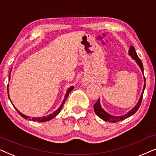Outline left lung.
I'll return each instance as SVG.
<instances>
[{
    "instance_id": "left-lung-1",
    "label": "left lung",
    "mask_w": 156,
    "mask_h": 156,
    "mask_svg": "<svg viewBox=\"0 0 156 156\" xmlns=\"http://www.w3.org/2000/svg\"><path fill=\"white\" fill-rule=\"evenodd\" d=\"M129 55L130 56L132 57L133 59H134L135 61H136V63H138V65L140 66L141 70H142L143 73V66L142 63V61H140V59L139 58V57L137 55L136 51H135V48L133 46H130V50H129ZM144 81H145V84H144V87H143V90L142 94H141V96L139 99L138 103L137 105L135 106L133 108L126 114L124 115H121V116H113L111 115L108 114V113H106L104 110L102 108V107L101 106V104H100V100L98 99L97 101V102L95 103L94 105H93V108H94V111L96 115L98 116L99 118H101V119L105 120V121L107 122H111V123H116V122L120 121V120H125L126 118L130 117L133 115V114L136 113V112L138 111L139 108L140 106L141 102H142V99H143V92H144L145 88H146V78H144Z\"/></svg>"
}]
</instances>
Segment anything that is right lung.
I'll list each match as a JSON object with an SVG mask.
<instances>
[{
    "instance_id": "1",
    "label": "right lung",
    "mask_w": 156,
    "mask_h": 156,
    "mask_svg": "<svg viewBox=\"0 0 156 156\" xmlns=\"http://www.w3.org/2000/svg\"><path fill=\"white\" fill-rule=\"evenodd\" d=\"M9 79H10V78H9ZM73 86H71L70 87V88H69L68 89V90H67V92H66V95H65V98H64V100H63V103H61V106L59 107V108L57 110V111H55V112H53V113L52 114H51V115H48V116H45V117H41V118H30V117H28V116H27V115H23V114H22L21 113H20V112H19L18 111L17 109L16 108V111H17V112L18 113L20 114V115L22 116L23 118H25V119H28V120H33V121H37V122H45V121H48V120H51V119H53V118H55V116L56 115H58L59 114V113L60 112H61V109H62V108H63V105H64V103H66V99H67V98H68V95H69V93L71 92V91L73 90ZM7 90H8V87H7ZM8 98H9V99H10V97H9V94H8Z\"/></svg>"
}]
</instances>
